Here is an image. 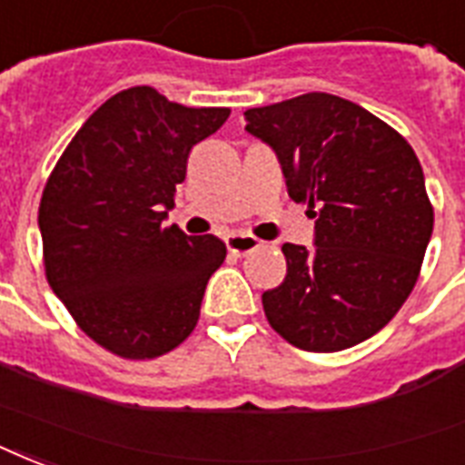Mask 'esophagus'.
Masks as SVG:
<instances>
[{
    "label": "esophagus",
    "mask_w": 465,
    "mask_h": 465,
    "mask_svg": "<svg viewBox=\"0 0 465 465\" xmlns=\"http://www.w3.org/2000/svg\"><path fill=\"white\" fill-rule=\"evenodd\" d=\"M260 245L262 242L257 237L242 235V232H232V235L225 237V247H228L232 254H237V257H245V254L254 252Z\"/></svg>",
    "instance_id": "obj_1"
}]
</instances>
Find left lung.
Here are the masks:
<instances>
[{
	"instance_id": "left-lung-1",
	"label": "left lung",
	"mask_w": 465,
	"mask_h": 465,
	"mask_svg": "<svg viewBox=\"0 0 465 465\" xmlns=\"http://www.w3.org/2000/svg\"><path fill=\"white\" fill-rule=\"evenodd\" d=\"M277 153L289 198L316 218L313 247L286 242V277L262 294L279 336L336 352L385 328L417 284L434 211L417 153L365 107L328 93L245 113Z\"/></svg>"
}]
</instances>
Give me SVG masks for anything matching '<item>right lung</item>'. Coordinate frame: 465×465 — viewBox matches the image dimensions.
<instances>
[{
    "label": "right lung",
    "mask_w": 465,
    "mask_h": 465,
    "mask_svg": "<svg viewBox=\"0 0 465 465\" xmlns=\"http://www.w3.org/2000/svg\"><path fill=\"white\" fill-rule=\"evenodd\" d=\"M228 117V107H186L149 85L122 90L87 117L44 188L48 284L114 355H163L198 323L225 245L162 223L191 149Z\"/></svg>",
    "instance_id": "1"
}]
</instances>
